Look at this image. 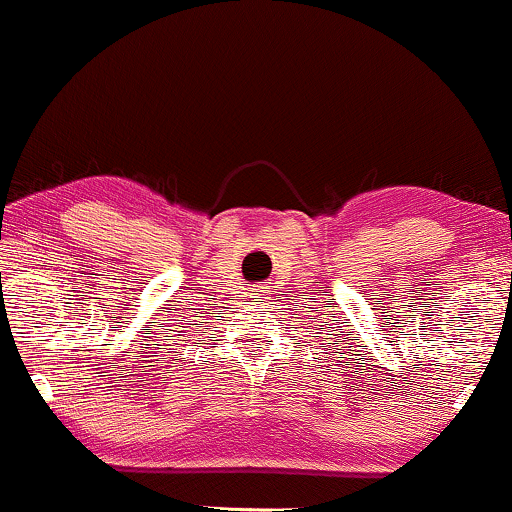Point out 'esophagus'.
<instances>
[{"mask_svg":"<svg viewBox=\"0 0 512 512\" xmlns=\"http://www.w3.org/2000/svg\"><path fill=\"white\" fill-rule=\"evenodd\" d=\"M265 295H268V291H265V286H256L254 291H251V298H256V300H263Z\"/></svg>","mask_w":512,"mask_h":512,"instance_id":"1","label":"esophagus"}]
</instances>
